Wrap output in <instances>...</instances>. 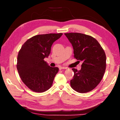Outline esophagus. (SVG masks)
Wrapping results in <instances>:
<instances>
[{
  "instance_id": "34e87169",
  "label": "esophagus",
  "mask_w": 120,
  "mask_h": 120,
  "mask_svg": "<svg viewBox=\"0 0 120 120\" xmlns=\"http://www.w3.org/2000/svg\"><path fill=\"white\" fill-rule=\"evenodd\" d=\"M59 69L62 70V69H67L66 67H59Z\"/></svg>"
}]
</instances>
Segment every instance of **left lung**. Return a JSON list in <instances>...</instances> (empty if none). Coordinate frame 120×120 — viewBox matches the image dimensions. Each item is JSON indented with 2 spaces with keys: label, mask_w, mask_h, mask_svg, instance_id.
I'll use <instances>...</instances> for the list:
<instances>
[{
  "label": "left lung",
  "mask_w": 120,
  "mask_h": 120,
  "mask_svg": "<svg viewBox=\"0 0 120 120\" xmlns=\"http://www.w3.org/2000/svg\"><path fill=\"white\" fill-rule=\"evenodd\" d=\"M74 49V58L82 61V68H75L71 88L76 92L85 93L92 90L101 80L106 69V55L98 42L92 36L79 33H64Z\"/></svg>",
  "instance_id": "8db88e82"
}]
</instances>
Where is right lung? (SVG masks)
Segmentation results:
<instances>
[{"instance_id": "add662e5", "label": "right lung", "mask_w": 120, "mask_h": 120, "mask_svg": "<svg viewBox=\"0 0 120 120\" xmlns=\"http://www.w3.org/2000/svg\"><path fill=\"white\" fill-rule=\"evenodd\" d=\"M62 34L34 36L22 46L17 56V69L24 84L33 92L42 93L51 87L59 68L49 66L44 59L48 57L52 44Z\"/></svg>"}]
</instances>
